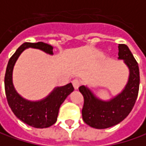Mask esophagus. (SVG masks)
Segmentation results:
<instances>
[{"mask_svg": "<svg viewBox=\"0 0 146 146\" xmlns=\"http://www.w3.org/2000/svg\"><path fill=\"white\" fill-rule=\"evenodd\" d=\"M73 87H74V89H75V90H78V89L79 88L80 82L78 79H74L73 81Z\"/></svg>", "mask_w": 146, "mask_h": 146, "instance_id": "1", "label": "esophagus"}]
</instances>
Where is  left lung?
Returning <instances> with one entry per match:
<instances>
[{
  "label": "left lung",
  "mask_w": 146,
  "mask_h": 146,
  "mask_svg": "<svg viewBox=\"0 0 146 146\" xmlns=\"http://www.w3.org/2000/svg\"><path fill=\"white\" fill-rule=\"evenodd\" d=\"M117 59L123 60L129 70L127 82L121 92L105 100L98 97L87 86L79 87L84 97L82 119L87 125L96 129H105L121 123L130 113L138 96L139 67L127 46L118 45Z\"/></svg>",
  "instance_id": "obj_1"
}]
</instances>
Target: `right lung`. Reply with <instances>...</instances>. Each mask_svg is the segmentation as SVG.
I'll return each instance as SVG.
<instances>
[{"mask_svg":"<svg viewBox=\"0 0 146 146\" xmlns=\"http://www.w3.org/2000/svg\"><path fill=\"white\" fill-rule=\"evenodd\" d=\"M28 48L38 49L53 55V46L44 42H25L17 49L8 62L5 76V90L8 104L16 117L24 123L36 128H46L56 123L60 107L68 95L73 92L72 83L56 86L45 98L29 100L16 91L13 83V70L16 61L23 50Z\"/></svg>","mask_w":146,"mask_h":146,"instance_id":"add662e5","label":"right lung"}]
</instances>
